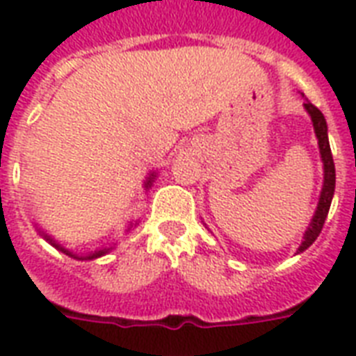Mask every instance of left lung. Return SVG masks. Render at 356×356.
Here are the masks:
<instances>
[{"label": "left lung", "instance_id": "8db88e82", "mask_svg": "<svg viewBox=\"0 0 356 356\" xmlns=\"http://www.w3.org/2000/svg\"><path fill=\"white\" fill-rule=\"evenodd\" d=\"M303 107L305 111L309 113L310 120H312L316 138H318L320 156L321 162H323V186H321L320 200H318V207H316L314 216H312L309 227L305 231L301 245L298 248V253H303L305 249H309L310 245L314 243L316 238L320 236L327 214H329V209H331L332 195H334V184H337V172H334V161H332L331 145H329V134H327L325 118H323V114H321L320 108H316L310 102L303 103Z\"/></svg>", "mask_w": 356, "mask_h": 356}]
</instances>
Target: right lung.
Instances as JSON below:
<instances>
[{
  "label": "right lung",
  "mask_w": 356,
  "mask_h": 356,
  "mask_svg": "<svg viewBox=\"0 0 356 356\" xmlns=\"http://www.w3.org/2000/svg\"><path fill=\"white\" fill-rule=\"evenodd\" d=\"M155 177H156V172H149V175L145 177V183H144V188H145V190H149V188H151V184H153V181H155ZM136 225H138V222H129L127 231H131V229L136 227ZM36 231H38V234H40V236L44 238L46 242L51 243L53 248L58 249V251H63L64 254H68V257H72V259H77V260L99 259V257H103V254H107L108 251H113V249H114V245H111V248H102V249H96V251H90V253H88V254H77V253H74V251H70V249L63 248V245H60V243H58L57 240H55V238L49 236V234L44 233V231H40V229H36Z\"/></svg>",
  "instance_id": "1"
}]
</instances>
